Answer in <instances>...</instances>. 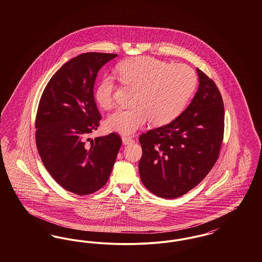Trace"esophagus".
Segmentation results:
<instances>
[{
    "mask_svg": "<svg viewBox=\"0 0 262 262\" xmlns=\"http://www.w3.org/2000/svg\"><path fill=\"white\" fill-rule=\"evenodd\" d=\"M122 140H123V143H124L125 145H128V144H132V143L135 142V140H134L133 138L127 137H122Z\"/></svg>",
    "mask_w": 262,
    "mask_h": 262,
    "instance_id": "esophagus-1",
    "label": "esophagus"
}]
</instances>
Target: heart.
Segmentation results:
<instances>
[{
  "label": "heart",
  "instance_id": "obj_1",
  "mask_svg": "<svg viewBox=\"0 0 262 262\" xmlns=\"http://www.w3.org/2000/svg\"><path fill=\"white\" fill-rule=\"evenodd\" d=\"M117 72L122 83L134 89L132 107L118 109L106 120V127L121 135H133L148 121L155 126L165 125L184 110L194 92L198 77L184 63L171 64L148 56L121 62ZM116 83L104 76L95 88V100L104 110L115 106Z\"/></svg>",
  "mask_w": 262,
  "mask_h": 262
}]
</instances>
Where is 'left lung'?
<instances>
[{
    "instance_id": "obj_1",
    "label": "left lung",
    "mask_w": 262,
    "mask_h": 262,
    "mask_svg": "<svg viewBox=\"0 0 262 262\" xmlns=\"http://www.w3.org/2000/svg\"><path fill=\"white\" fill-rule=\"evenodd\" d=\"M199 89L170 124L139 137L142 184L155 195L177 199L196 187L219 157L224 137V103L215 82L200 69Z\"/></svg>"
}]
</instances>
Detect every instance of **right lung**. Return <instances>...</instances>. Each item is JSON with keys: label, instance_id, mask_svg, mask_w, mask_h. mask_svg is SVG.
Returning a JSON list of instances; mask_svg holds the SVG:
<instances>
[{"label": "right lung", "instance_id": "add662e5", "mask_svg": "<svg viewBox=\"0 0 262 262\" xmlns=\"http://www.w3.org/2000/svg\"><path fill=\"white\" fill-rule=\"evenodd\" d=\"M117 56L90 52L66 62L52 76L38 105L35 138L40 158L52 178L77 195L106 185L122 145L116 133L89 138L102 118L93 95L96 76Z\"/></svg>", "mask_w": 262, "mask_h": 262}]
</instances>
